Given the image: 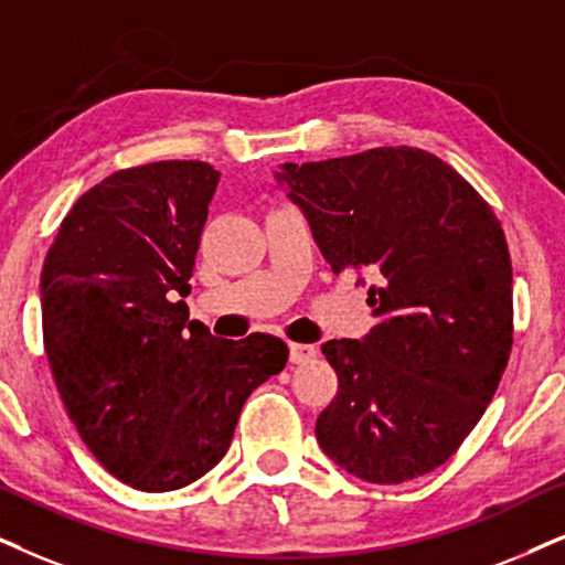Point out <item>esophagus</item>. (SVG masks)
<instances>
[{
    "mask_svg": "<svg viewBox=\"0 0 565 565\" xmlns=\"http://www.w3.org/2000/svg\"><path fill=\"white\" fill-rule=\"evenodd\" d=\"M316 354H318V349L310 347V344H289V362H291V365H305V362H310Z\"/></svg>",
    "mask_w": 565,
    "mask_h": 565,
    "instance_id": "esophagus-1",
    "label": "esophagus"
}]
</instances>
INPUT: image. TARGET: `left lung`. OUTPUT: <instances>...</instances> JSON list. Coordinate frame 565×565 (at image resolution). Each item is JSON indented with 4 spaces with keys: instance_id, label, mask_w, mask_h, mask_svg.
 <instances>
[{
    "instance_id": "obj_1",
    "label": "left lung",
    "mask_w": 565,
    "mask_h": 565,
    "mask_svg": "<svg viewBox=\"0 0 565 565\" xmlns=\"http://www.w3.org/2000/svg\"><path fill=\"white\" fill-rule=\"evenodd\" d=\"M276 177L333 274L375 278L370 333L323 344L339 391L316 423L320 448L375 484L433 472L480 423L509 365L513 278L501 221L423 148L284 163Z\"/></svg>"
}]
</instances>
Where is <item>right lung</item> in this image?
Returning <instances> with one entry per match:
<instances>
[{
	"instance_id": "right-lung-1",
	"label": "right lung",
	"mask_w": 565,
	"mask_h": 565,
	"mask_svg": "<svg viewBox=\"0 0 565 565\" xmlns=\"http://www.w3.org/2000/svg\"><path fill=\"white\" fill-rule=\"evenodd\" d=\"M205 161L119 169L62 218L41 274L44 349L67 417L106 472L180 490L230 451L247 396L289 349L188 323L190 276L216 192Z\"/></svg>"
}]
</instances>
